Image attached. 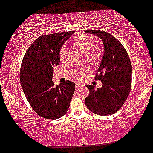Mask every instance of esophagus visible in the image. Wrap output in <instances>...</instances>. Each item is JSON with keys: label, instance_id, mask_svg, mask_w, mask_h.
<instances>
[{"label": "esophagus", "instance_id": "1", "mask_svg": "<svg viewBox=\"0 0 153 153\" xmlns=\"http://www.w3.org/2000/svg\"><path fill=\"white\" fill-rule=\"evenodd\" d=\"M82 86H84V85L80 83V82H76L75 83V87H76V88H79L80 87H82Z\"/></svg>", "mask_w": 153, "mask_h": 153}]
</instances>
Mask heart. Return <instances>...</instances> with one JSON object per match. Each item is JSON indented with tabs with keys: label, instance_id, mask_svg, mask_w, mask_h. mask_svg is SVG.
Returning a JSON list of instances; mask_svg holds the SVG:
<instances>
[{
	"label": "heart",
	"instance_id": "heart-1",
	"mask_svg": "<svg viewBox=\"0 0 153 153\" xmlns=\"http://www.w3.org/2000/svg\"><path fill=\"white\" fill-rule=\"evenodd\" d=\"M71 44L84 53L88 60L93 62H96L100 57V52L98 48H94V41L91 37L87 36H78L74 37L71 40ZM66 59V49L62 48L59 51V60L60 62H64ZM87 70L82 71H77L75 77L78 79H82L87 74Z\"/></svg>",
	"mask_w": 153,
	"mask_h": 153
}]
</instances>
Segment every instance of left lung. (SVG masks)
Here are the masks:
<instances>
[{"mask_svg":"<svg viewBox=\"0 0 153 153\" xmlns=\"http://www.w3.org/2000/svg\"><path fill=\"white\" fill-rule=\"evenodd\" d=\"M100 38L103 42L104 54L95 80L102 82V88L95 90L87 85L89 95L85 103L93 113L110 115L120 109L129 95L132 82V65L126 50L113 36L102 30H85Z\"/></svg>","mask_w":153,"mask_h":153,"instance_id":"left-lung-1","label":"left lung"}]
</instances>
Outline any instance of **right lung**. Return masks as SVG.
I'll return each mask as SVG.
<instances>
[{
  "instance_id": "right-lung-1",
  "label": "right lung",
  "mask_w": 153,
  "mask_h": 153,
  "mask_svg": "<svg viewBox=\"0 0 153 153\" xmlns=\"http://www.w3.org/2000/svg\"><path fill=\"white\" fill-rule=\"evenodd\" d=\"M74 31L43 35L27 50L22 61L20 81L27 101L40 116L56 120L67 113L75 92L74 82L55 85L53 67L60 63L59 51Z\"/></svg>"
}]
</instances>
